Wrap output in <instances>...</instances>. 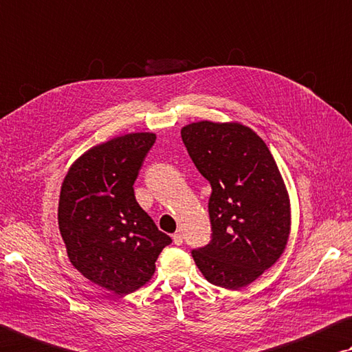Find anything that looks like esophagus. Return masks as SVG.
I'll return each mask as SVG.
<instances>
[{
    "mask_svg": "<svg viewBox=\"0 0 352 352\" xmlns=\"http://www.w3.org/2000/svg\"><path fill=\"white\" fill-rule=\"evenodd\" d=\"M172 240H174V243H175L177 246H180L182 243H183V235H182V232L177 231L174 235H172Z\"/></svg>",
    "mask_w": 352,
    "mask_h": 352,
    "instance_id": "esophagus-1",
    "label": "esophagus"
}]
</instances>
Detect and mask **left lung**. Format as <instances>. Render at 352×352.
Instances as JSON below:
<instances>
[{
	"instance_id": "obj_1",
	"label": "left lung",
	"mask_w": 352,
	"mask_h": 352,
	"mask_svg": "<svg viewBox=\"0 0 352 352\" xmlns=\"http://www.w3.org/2000/svg\"><path fill=\"white\" fill-rule=\"evenodd\" d=\"M197 169L212 188V239L192 257L209 283L240 289L282 257L291 204L271 151L241 123L197 121L182 129Z\"/></svg>"
}]
</instances>
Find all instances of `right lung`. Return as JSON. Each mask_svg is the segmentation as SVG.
Here are the masks:
<instances>
[{"mask_svg": "<svg viewBox=\"0 0 352 352\" xmlns=\"http://www.w3.org/2000/svg\"><path fill=\"white\" fill-rule=\"evenodd\" d=\"M155 138L137 132L94 146L75 160L61 184L58 226L70 263L117 296L148 283L160 252L172 241L133 194Z\"/></svg>", "mask_w": 352, "mask_h": 352, "instance_id": "1", "label": "right lung"}]
</instances>
